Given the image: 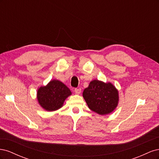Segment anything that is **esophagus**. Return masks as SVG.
I'll return each instance as SVG.
<instances>
[{"label":"esophagus","instance_id":"obj_1","mask_svg":"<svg viewBox=\"0 0 159 159\" xmlns=\"http://www.w3.org/2000/svg\"><path fill=\"white\" fill-rule=\"evenodd\" d=\"M74 91H75V93L76 94H80V93H81V89L80 88H75V89H74Z\"/></svg>","mask_w":159,"mask_h":159}]
</instances>
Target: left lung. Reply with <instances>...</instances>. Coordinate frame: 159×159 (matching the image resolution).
Here are the masks:
<instances>
[{
    "label": "left lung",
    "mask_w": 159,
    "mask_h": 159,
    "mask_svg": "<svg viewBox=\"0 0 159 159\" xmlns=\"http://www.w3.org/2000/svg\"><path fill=\"white\" fill-rule=\"evenodd\" d=\"M83 97L89 108L99 115L112 112L118 104V91L111 83L99 80L91 81L83 92Z\"/></svg>",
    "instance_id": "8db88e82"
}]
</instances>
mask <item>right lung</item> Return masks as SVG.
Masks as SVG:
<instances>
[{
	"label": "right lung",
	"instance_id": "right-lung-1",
	"mask_svg": "<svg viewBox=\"0 0 159 159\" xmlns=\"http://www.w3.org/2000/svg\"><path fill=\"white\" fill-rule=\"evenodd\" d=\"M71 91L67 86L58 80H52L44 87L38 90L37 99L44 109L52 111L61 107Z\"/></svg>",
	"mask_w": 159,
	"mask_h": 159
}]
</instances>
